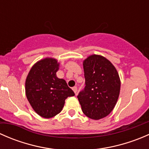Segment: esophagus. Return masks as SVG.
<instances>
[{
  "mask_svg": "<svg viewBox=\"0 0 149 149\" xmlns=\"http://www.w3.org/2000/svg\"><path fill=\"white\" fill-rule=\"evenodd\" d=\"M72 89H73V91H74L75 94H76V92H77V87H76V86H73V88H72Z\"/></svg>",
  "mask_w": 149,
  "mask_h": 149,
  "instance_id": "1",
  "label": "esophagus"
}]
</instances>
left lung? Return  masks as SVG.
Returning a JSON list of instances; mask_svg holds the SVG:
<instances>
[{
  "instance_id": "1",
  "label": "left lung",
  "mask_w": 149,
  "mask_h": 149,
  "mask_svg": "<svg viewBox=\"0 0 149 149\" xmlns=\"http://www.w3.org/2000/svg\"><path fill=\"white\" fill-rule=\"evenodd\" d=\"M85 87L77 96L84 114L93 120L107 116L115 107L120 79L115 66L102 55H91L83 63Z\"/></svg>"
}]
</instances>
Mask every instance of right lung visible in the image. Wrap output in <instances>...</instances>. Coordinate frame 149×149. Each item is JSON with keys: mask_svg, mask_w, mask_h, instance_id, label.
I'll return each instance as SVG.
<instances>
[{"mask_svg": "<svg viewBox=\"0 0 149 149\" xmlns=\"http://www.w3.org/2000/svg\"><path fill=\"white\" fill-rule=\"evenodd\" d=\"M58 69L56 59L47 58L36 63L26 77V98L33 109L44 118L60 113L66 99L75 95L65 81L57 77Z\"/></svg>", "mask_w": 149, "mask_h": 149, "instance_id": "add662e5", "label": "right lung"}]
</instances>
